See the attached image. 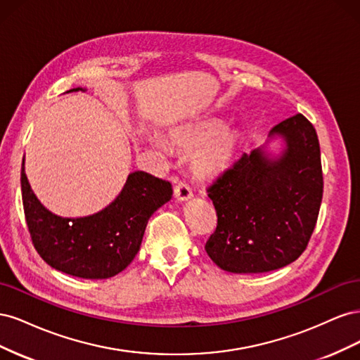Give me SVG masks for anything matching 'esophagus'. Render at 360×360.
I'll return each mask as SVG.
<instances>
[{"label":"esophagus","instance_id":"esophagus-1","mask_svg":"<svg viewBox=\"0 0 360 360\" xmlns=\"http://www.w3.org/2000/svg\"><path fill=\"white\" fill-rule=\"evenodd\" d=\"M174 195L179 201H186L192 197V191L189 188V184H186L181 180L176 181V186H174Z\"/></svg>","mask_w":360,"mask_h":360}]
</instances>
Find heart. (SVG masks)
<instances>
[{
  "label": "heart",
  "instance_id": "b5f03b06",
  "mask_svg": "<svg viewBox=\"0 0 360 360\" xmlns=\"http://www.w3.org/2000/svg\"><path fill=\"white\" fill-rule=\"evenodd\" d=\"M172 143L186 151L201 147L193 159V169L201 177H212L231 163L238 147V134L219 120H207L179 130L172 135Z\"/></svg>",
  "mask_w": 360,
  "mask_h": 360
}]
</instances>
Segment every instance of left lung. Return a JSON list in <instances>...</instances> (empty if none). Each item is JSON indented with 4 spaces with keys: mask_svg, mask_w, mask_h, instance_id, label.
Returning <instances> with one entry per match:
<instances>
[{
    "mask_svg": "<svg viewBox=\"0 0 360 360\" xmlns=\"http://www.w3.org/2000/svg\"><path fill=\"white\" fill-rule=\"evenodd\" d=\"M287 148L279 159L243 153L209 188L217 225L205 243L216 266L231 274H264L296 261L308 246L323 198L319 136L296 114L278 123Z\"/></svg>",
    "mask_w": 360,
    "mask_h": 360,
    "instance_id": "1",
    "label": "left lung"
}]
</instances>
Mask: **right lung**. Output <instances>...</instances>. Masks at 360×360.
I'll list each match as a JSON object with an SVG mask.
<instances>
[{
    "label": "right lung",
    "mask_w": 360,
    "mask_h": 360,
    "mask_svg": "<svg viewBox=\"0 0 360 360\" xmlns=\"http://www.w3.org/2000/svg\"><path fill=\"white\" fill-rule=\"evenodd\" d=\"M20 188L27 226L39 255L56 270L84 279L111 278L132 263L150 216L172 195L169 181L135 171L106 209L69 219L52 214L40 204L24 167Z\"/></svg>",
    "instance_id": "1"
}]
</instances>
